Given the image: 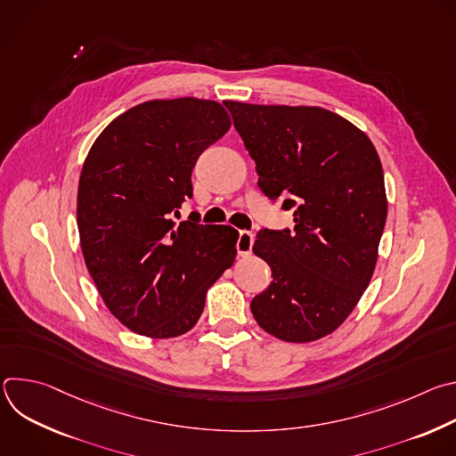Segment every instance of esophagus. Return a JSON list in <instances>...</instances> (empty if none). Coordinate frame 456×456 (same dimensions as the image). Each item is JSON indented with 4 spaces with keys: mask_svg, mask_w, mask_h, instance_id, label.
Here are the masks:
<instances>
[{
    "mask_svg": "<svg viewBox=\"0 0 456 456\" xmlns=\"http://www.w3.org/2000/svg\"><path fill=\"white\" fill-rule=\"evenodd\" d=\"M252 245H254V234L250 231H240L238 243H236L238 256H248L252 252Z\"/></svg>",
    "mask_w": 456,
    "mask_h": 456,
    "instance_id": "obj_1",
    "label": "esophagus"
}]
</instances>
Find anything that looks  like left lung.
Wrapping results in <instances>:
<instances>
[{"label": "left lung", "mask_w": 456, "mask_h": 456, "mask_svg": "<svg viewBox=\"0 0 456 456\" xmlns=\"http://www.w3.org/2000/svg\"><path fill=\"white\" fill-rule=\"evenodd\" d=\"M224 104L259 189L294 208L292 232L264 229L252 245L273 271L252 315L281 341H317L341 327L373 276L387 215L380 159L364 132L324 108Z\"/></svg>", "instance_id": "1"}]
</instances>
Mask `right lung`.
<instances>
[{
	"label": "right lung",
	"mask_w": 456,
	"mask_h": 456,
	"mask_svg": "<svg viewBox=\"0 0 456 456\" xmlns=\"http://www.w3.org/2000/svg\"><path fill=\"white\" fill-rule=\"evenodd\" d=\"M231 117L216 101L157 99L129 108L97 137L77 189L85 264L108 310L135 334L189 332L208 289L232 267L238 231L176 224L191 171Z\"/></svg>",
	"instance_id": "obj_1"
}]
</instances>
